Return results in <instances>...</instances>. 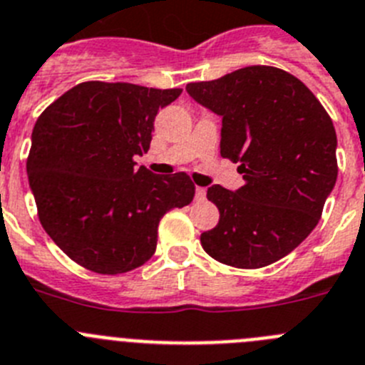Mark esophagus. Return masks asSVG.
I'll return each instance as SVG.
<instances>
[{"label":"esophagus","mask_w":365,"mask_h":365,"mask_svg":"<svg viewBox=\"0 0 365 365\" xmlns=\"http://www.w3.org/2000/svg\"><path fill=\"white\" fill-rule=\"evenodd\" d=\"M195 198L198 200V202H202V200H205V189H203V187H196Z\"/></svg>","instance_id":"esophagus-1"}]
</instances>
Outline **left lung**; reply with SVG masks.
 <instances>
[{
  "mask_svg": "<svg viewBox=\"0 0 365 365\" xmlns=\"http://www.w3.org/2000/svg\"><path fill=\"white\" fill-rule=\"evenodd\" d=\"M187 93L222 116L220 154L240 163L238 190H207L220 222L203 251L238 269L280 260L317 227L336 183V133L327 110L293 74L269 65L238 68Z\"/></svg>",
  "mask_w": 365,
  "mask_h": 365,
  "instance_id": "left-lung-1",
  "label": "left lung"
}]
</instances>
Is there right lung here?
Instances as JSON below:
<instances>
[{
  "label": "right lung",
  "instance_id": "obj_1",
  "mask_svg": "<svg viewBox=\"0 0 365 365\" xmlns=\"http://www.w3.org/2000/svg\"><path fill=\"white\" fill-rule=\"evenodd\" d=\"M182 88L83 81L36 120L27 173L39 222L81 267L121 274L156 251L167 211L192 202L185 173L136 169L149 150L154 118Z\"/></svg>",
  "mask_w": 365,
  "mask_h": 365
}]
</instances>
